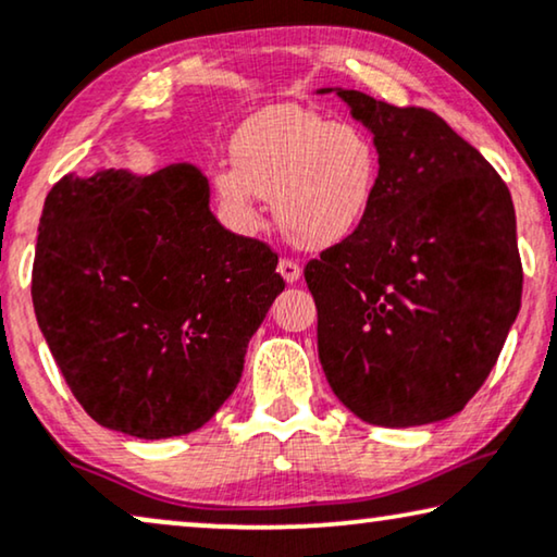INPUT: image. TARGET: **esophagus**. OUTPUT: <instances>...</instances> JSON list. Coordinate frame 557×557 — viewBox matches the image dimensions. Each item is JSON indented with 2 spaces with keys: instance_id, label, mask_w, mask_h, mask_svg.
<instances>
[{
  "instance_id": "esophagus-1",
  "label": "esophagus",
  "mask_w": 557,
  "mask_h": 557,
  "mask_svg": "<svg viewBox=\"0 0 557 557\" xmlns=\"http://www.w3.org/2000/svg\"><path fill=\"white\" fill-rule=\"evenodd\" d=\"M278 273H281V278L286 281V284H296V281L301 278V265H298L292 259H281L278 261Z\"/></svg>"
}]
</instances>
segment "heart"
Masks as SVG:
<instances>
[{
    "label": "heart",
    "instance_id": "1",
    "mask_svg": "<svg viewBox=\"0 0 557 557\" xmlns=\"http://www.w3.org/2000/svg\"><path fill=\"white\" fill-rule=\"evenodd\" d=\"M233 163L215 173L225 211L256 223L259 196L292 244L311 251L351 238L374 211L382 156L367 131L311 110L269 108L233 135Z\"/></svg>",
    "mask_w": 557,
    "mask_h": 557
}]
</instances>
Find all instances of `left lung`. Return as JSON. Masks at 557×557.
<instances>
[{
    "label": "left lung",
    "mask_w": 557,
    "mask_h": 557,
    "mask_svg": "<svg viewBox=\"0 0 557 557\" xmlns=\"http://www.w3.org/2000/svg\"><path fill=\"white\" fill-rule=\"evenodd\" d=\"M336 95L374 135L382 181L367 223L304 269L321 367L369 424L440 422L485 384L520 311L510 190L432 110Z\"/></svg>",
    "instance_id": "left-lung-1"
}]
</instances>
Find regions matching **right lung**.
I'll return each instance as SVG.
<instances>
[{"instance_id": "add662e5", "label": "right lung", "mask_w": 557, "mask_h": 557, "mask_svg": "<svg viewBox=\"0 0 557 557\" xmlns=\"http://www.w3.org/2000/svg\"><path fill=\"white\" fill-rule=\"evenodd\" d=\"M208 203L190 163L70 173L47 193L32 304L64 382L108 430L165 440L203 426L284 292L278 256Z\"/></svg>"}]
</instances>
